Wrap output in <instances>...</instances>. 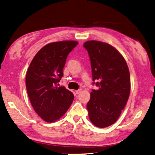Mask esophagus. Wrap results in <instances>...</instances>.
Here are the masks:
<instances>
[{
    "label": "esophagus",
    "mask_w": 155,
    "mask_h": 155,
    "mask_svg": "<svg viewBox=\"0 0 155 155\" xmlns=\"http://www.w3.org/2000/svg\"><path fill=\"white\" fill-rule=\"evenodd\" d=\"M81 91H82V90L81 89H79V90H77V91H76L75 92H76L77 94H80V93L81 92Z\"/></svg>",
    "instance_id": "esophagus-1"
}]
</instances>
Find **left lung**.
Wrapping results in <instances>:
<instances>
[{
  "instance_id": "8db88e82",
  "label": "left lung",
  "mask_w": 155,
  "mask_h": 155,
  "mask_svg": "<svg viewBox=\"0 0 155 155\" xmlns=\"http://www.w3.org/2000/svg\"><path fill=\"white\" fill-rule=\"evenodd\" d=\"M83 47L91 60L93 84L98 87L92 90L86 105L90 120L98 127H108L117 120L129 98L127 64L120 53L106 43L88 41Z\"/></svg>"
}]
</instances>
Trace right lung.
I'll return each instance as SVG.
<instances>
[{
    "mask_svg": "<svg viewBox=\"0 0 155 155\" xmlns=\"http://www.w3.org/2000/svg\"><path fill=\"white\" fill-rule=\"evenodd\" d=\"M78 44L75 41L53 42L35 55L29 66L26 85L29 99L35 112L45 121H55L69 108L74 95L64 86H57L69 53Z\"/></svg>",
    "mask_w": 155,
    "mask_h": 155,
    "instance_id": "obj_1",
    "label": "right lung"
}]
</instances>
